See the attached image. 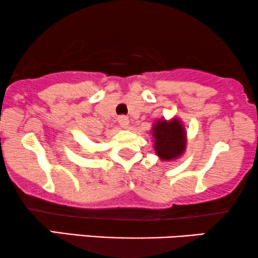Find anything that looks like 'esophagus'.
<instances>
[{
  "label": "esophagus",
  "mask_w": 258,
  "mask_h": 258,
  "mask_svg": "<svg viewBox=\"0 0 258 258\" xmlns=\"http://www.w3.org/2000/svg\"><path fill=\"white\" fill-rule=\"evenodd\" d=\"M118 123H119V125L123 126V128H126V126H128V124H129V119H128V117H126V116H119Z\"/></svg>",
  "instance_id": "34e87169"
}]
</instances>
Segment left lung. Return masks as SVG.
<instances>
[{
  "instance_id": "obj_1",
  "label": "left lung",
  "mask_w": 258,
  "mask_h": 258,
  "mask_svg": "<svg viewBox=\"0 0 258 258\" xmlns=\"http://www.w3.org/2000/svg\"><path fill=\"white\" fill-rule=\"evenodd\" d=\"M155 149L162 160H174L185 149V133L181 122L165 119L156 122L153 129Z\"/></svg>"
}]
</instances>
